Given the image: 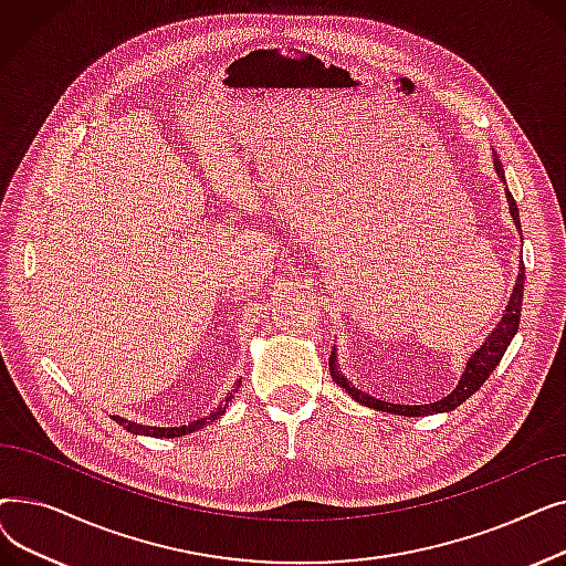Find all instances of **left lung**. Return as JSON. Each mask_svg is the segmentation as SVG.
I'll return each mask as SVG.
<instances>
[{
    "label": "left lung",
    "mask_w": 566,
    "mask_h": 566,
    "mask_svg": "<svg viewBox=\"0 0 566 566\" xmlns=\"http://www.w3.org/2000/svg\"><path fill=\"white\" fill-rule=\"evenodd\" d=\"M493 169L497 174V178L502 184L504 181V167L497 158V154L493 151ZM504 195H507V203H510V213H512V220L516 224V229H521V218H518V206L510 192V188H504ZM523 284H525V265H523V259L518 263V275H516V284H514V291L510 295V303L507 307H504L502 312V318L497 321L495 328L491 331V335L482 342V346L474 350L468 363H465V369L459 378V385L457 388L448 395L442 397L433 403H422V406H403V403H390V401H382V399H376L363 390L355 388V385H350V380L342 374L339 369V363H337V348H333L331 353V374L335 378V382L339 385V388H344L348 392L350 399H355L358 403L367 406V408H374V410H382V412H392V415H403V418H424V415H436V412H450L454 410L457 406H461L468 397H472L474 392H478L482 385L486 382V378L493 374V369L500 365L504 350H507V346L512 344L514 335L518 333V321H521V305H523Z\"/></svg>",
    "instance_id": "8db88e82"
}]
</instances>
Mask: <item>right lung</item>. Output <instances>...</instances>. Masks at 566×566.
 <instances>
[{
	"mask_svg": "<svg viewBox=\"0 0 566 566\" xmlns=\"http://www.w3.org/2000/svg\"><path fill=\"white\" fill-rule=\"evenodd\" d=\"M238 388H241V380H238V382H235V388L227 395L224 403H220L216 410L208 412L206 418H199V420H195V422H190V424H181V427H144V424H137V422H130V420L118 418V415H112V420H114L118 427H124L126 431H130V433H135V436H151V438H181V436H188V433H192V431H199V429H203L206 424H211V422H216L218 418H222L224 410H227V406H229V401H231V399H233V395L238 392Z\"/></svg>",
	"mask_w": 566,
	"mask_h": 566,
	"instance_id": "add662e5",
	"label": "right lung"
}]
</instances>
